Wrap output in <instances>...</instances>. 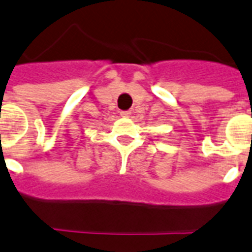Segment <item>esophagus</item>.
Instances as JSON below:
<instances>
[{"instance_id":"obj_1","label":"esophagus","mask_w":252,"mask_h":252,"mask_svg":"<svg viewBox=\"0 0 252 252\" xmlns=\"http://www.w3.org/2000/svg\"><path fill=\"white\" fill-rule=\"evenodd\" d=\"M120 115H122V116H124V118H128V116L130 115V112L129 111H122V112H120Z\"/></svg>"}]
</instances>
